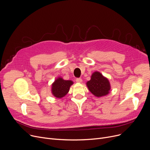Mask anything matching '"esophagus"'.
I'll list each match as a JSON object with an SVG mask.
<instances>
[{"instance_id": "1", "label": "esophagus", "mask_w": 150, "mask_h": 150, "mask_svg": "<svg viewBox=\"0 0 150 150\" xmlns=\"http://www.w3.org/2000/svg\"><path fill=\"white\" fill-rule=\"evenodd\" d=\"M76 81L77 83H81L83 81V80H82V79H81V78H76Z\"/></svg>"}]
</instances>
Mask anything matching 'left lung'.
Masks as SVG:
<instances>
[{
  "label": "left lung",
  "mask_w": 150,
  "mask_h": 150,
  "mask_svg": "<svg viewBox=\"0 0 150 150\" xmlns=\"http://www.w3.org/2000/svg\"><path fill=\"white\" fill-rule=\"evenodd\" d=\"M89 91L97 97H101L108 95L111 90V84L108 78L98 71L94 72L91 80L86 83Z\"/></svg>",
  "instance_id": "left-lung-1"
}]
</instances>
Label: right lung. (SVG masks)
I'll return each instance as SVG.
<instances>
[{"label": "right lung", "mask_w": 150, "mask_h": 150, "mask_svg": "<svg viewBox=\"0 0 150 150\" xmlns=\"http://www.w3.org/2000/svg\"><path fill=\"white\" fill-rule=\"evenodd\" d=\"M74 84L72 80H65L61 76L58 77L52 84V95L57 98H61L67 95L70 86Z\"/></svg>", "instance_id": "obj_1"}]
</instances>
